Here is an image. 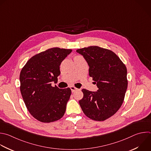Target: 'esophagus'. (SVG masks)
Masks as SVG:
<instances>
[{"label": "esophagus", "instance_id": "1", "mask_svg": "<svg viewBox=\"0 0 151 151\" xmlns=\"http://www.w3.org/2000/svg\"><path fill=\"white\" fill-rule=\"evenodd\" d=\"M70 89H71V91H72V92H75L76 90H78V88H75V86H70Z\"/></svg>", "mask_w": 151, "mask_h": 151}]
</instances>
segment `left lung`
<instances>
[{
  "label": "left lung",
  "mask_w": 151,
  "mask_h": 151,
  "mask_svg": "<svg viewBox=\"0 0 151 151\" xmlns=\"http://www.w3.org/2000/svg\"><path fill=\"white\" fill-rule=\"evenodd\" d=\"M88 63L89 75L98 88L92 92L82 90L83 96L79 105L83 113L95 121H104L122 106L127 88V69L111 50L98 46L76 50Z\"/></svg>",
  "instance_id": "left-lung-1"
}]
</instances>
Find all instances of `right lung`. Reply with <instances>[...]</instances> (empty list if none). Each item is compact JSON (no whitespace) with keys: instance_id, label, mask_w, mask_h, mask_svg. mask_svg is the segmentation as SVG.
I'll return each mask as SVG.
<instances>
[{"instance_id":"obj_1","label":"right lung","mask_w":151,"mask_h":151,"mask_svg":"<svg viewBox=\"0 0 151 151\" xmlns=\"http://www.w3.org/2000/svg\"><path fill=\"white\" fill-rule=\"evenodd\" d=\"M72 51L59 47L47 49L31 58L21 71L24 101L29 113L41 122H53L65 114L71 89L52 86V83L58 81L60 65Z\"/></svg>"}]
</instances>
